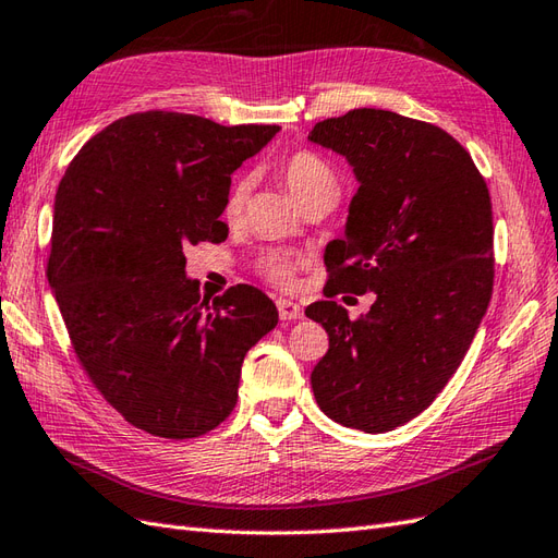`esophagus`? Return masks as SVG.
I'll return each mask as SVG.
<instances>
[{"instance_id": "34e87169", "label": "esophagus", "mask_w": 558, "mask_h": 558, "mask_svg": "<svg viewBox=\"0 0 558 558\" xmlns=\"http://www.w3.org/2000/svg\"><path fill=\"white\" fill-rule=\"evenodd\" d=\"M278 313H280V320H296L304 316V308L299 306L292 299H278Z\"/></svg>"}]
</instances>
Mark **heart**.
<instances>
[{
    "instance_id": "obj_1",
    "label": "heart",
    "mask_w": 558,
    "mask_h": 558,
    "mask_svg": "<svg viewBox=\"0 0 558 558\" xmlns=\"http://www.w3.org/2000/svg\"><path fill=\"white\" fill-rule=\"evenodd\" d=\"M278 177L282 183L288 185V191L294 195V199L302 207L308 203H316V199L323 197H337L339 195V181L335 169L325 162V157H320L316 150H294L290 155H284L282 160L276 165ZM250 193V179L247 177H235L228 185L226 197H223V219L226 221H235L242 207H245V199ZM299 259L290 252H278L270 250L259 256L256 262V274H259L264 280L280 284V288H290L294 274H296Z\"/></svg>"
}]
</instances>
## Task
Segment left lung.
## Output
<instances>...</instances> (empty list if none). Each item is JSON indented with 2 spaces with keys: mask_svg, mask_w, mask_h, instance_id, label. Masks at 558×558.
<instances>
[{
  "mask_svg": "<svg viewBox=\"0 0 558 558\" xmlns=\"http://www.w3.org/2000/svg\"><path fill=\"white\" fill-rule=\"evenodd\" d=\"M308 138L344 155L361 183L347 238L325 250L327 299L306 308L330 337L313 396L339 424L391 432L434 403L490 304V193L448 132L391 110H349ZM341 291L378 302L351 322Z\"/></svg>",
  "mask_w": 558,
  "mask_h": 558,
  "instance_id": "left-lung-1",
  "label": "left lung"
}]
</instances>
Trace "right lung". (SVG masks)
I'll return each mask as SVG.
<instances>
[{
	"mask_svg": "<svg viewBox=\"0 0 558 558\" xmlns=\"http://www.w3.org/2000/svg\"><path fill=\"white\" fill-rule=\"evenodd\" d=\"M278 130L134 112L84 143L56 191L47 278L77 361L153 436L217 428L235 408L247 351L278 325L252 284L209 302L185 278V250L228 238L231 174Z\"/></svg>",
	"mask_w": 558,
	"mask_h": 558,
	"instance_id": "1",
	"label": "right lung"
}]
</instances>
